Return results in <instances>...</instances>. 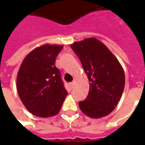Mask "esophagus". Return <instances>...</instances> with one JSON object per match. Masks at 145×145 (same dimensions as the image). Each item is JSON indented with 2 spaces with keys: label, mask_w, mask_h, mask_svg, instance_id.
<instances>
[{
  "label": "esophagus",
  "mask_w": 145,
  "mask_h": 145,
  "mask_svg": "<svg viewBox=\"0 0 145 145\" xmlns=\"http://www.w3.org/2000/svg\"><path fill=\"white\" fill-rule=\"evenodd\" d=\"M69 85H70L71 89H72L73 87H74V82H71V83H70V84H69Z\"/></svg>",
  "instance_id": "obj_1"
}]
</instances>
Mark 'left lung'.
<instances>
[{
	"instance_id": "1",
	"label": "left lung",
	"mask_w": 145,
	"mask_h": 145,
	"mask_svg": "<svg viewBox=\"0 0 145 145\" xmlns=\"http://www.w3.org/2000/svg\"><path fill=\"white\" fill-rule=\"evenodd\" d=\"M81 61L89 82L86 99L80 101L81 111L91 118L105 117L114 110L125 86L121 65L105 44L91 37L71 44Z\"/></svg>"
}]
</instances>
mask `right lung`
Wrapping results in <instances>:
<instances>
[{"label":"right lung","instance_id":"1","mask_svg":"<svg viewBox=\"0 0 145 145\" xmlns=\"http://www.w3.org/2000/svg\"><path fill=\"white\" fill-rule=\"evenodd\" d=\"M63 46L44 44L28 53L16 78L17 92L27 110L40 117H52L61 110L68 92L56 59Z\"/></svg>","mask_w":145,"mask_h":145}]
</instances>
